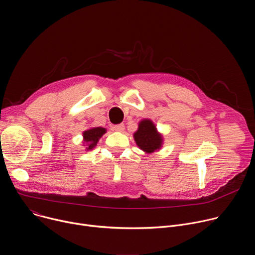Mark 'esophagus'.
Wrapping results in <instances>:
<instances>
[{
  "mask_svg": "<svg viewBox=\"0 0 255 255\" xmlns=\"http://www.w3.org/2000/svg\"><path fill=\"white\" fill-rule=\"evenodd\" d=\"M113 129L115 131H123L125 129V125L124 124H118V125H114Z\"/></svg>",
  "mask_w": 255,
  "mask_h": 255,
  "instance_id": "obj_1",
  "label": "esophagus"
}]
</instances>
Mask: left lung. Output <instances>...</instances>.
Wrapping results in <instances>:
<instances>
[{"instance_id":"8db88e82","label":"left lung","mask_w":255,"mask_h":255,"mask_svg":"<svg viewBox=\"0 0 255 255\" xmlns=\"http://www.w3.org/2000/svg\"><path fill=\"white\" fill-rule=\"evenodd\" d=\"M136 144L145 152L150 153L160 148L161 136L157 133L155 126L149 120H143L134 134Z\"/></svg>"}]
</instances>
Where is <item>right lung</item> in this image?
I'll return each mask as SVG.
<instances>
[{
	"label": "right lung",
	"mask_w": 255,
	"mask_h": 255,
	"mask_svg": "<svg viewBox=\"0 0 255 255\" xmlns=\"http://www.w3.org/2000/svg\"><path fill=\"white\" fill-rule=\"evenodd\" d=\"M105 132H106V129L102 127L93 128L84 132V139L88 143V149H92L96 146L97 142L99 141V138H101Z\"/></svg>",
	"instance_id": "obj_1"
}]
</instances>
